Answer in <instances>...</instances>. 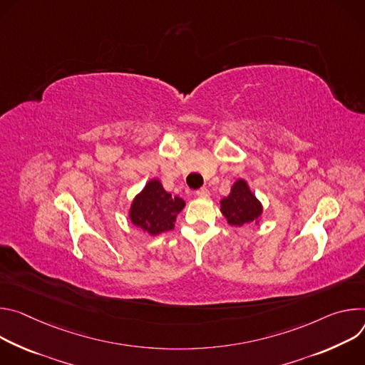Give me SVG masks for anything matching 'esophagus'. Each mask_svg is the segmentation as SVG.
<instances>
[{
  "mask_svg": "<svg viewBox=\"0 0 365 365\" xmlns=\"http://www.w3.org/2000/svg\"><path fill=\"white\" fill-rule=\"evenodd\" d=\"M195 194H197L198 197H209V195H210V192H209V190H207L206 187L197 190V191H195Z\"/></svg>",
  "mask_w": 365,
  "mask_h": 365,
  "instance_id": "esophagus-1",
  "label": "esophagus"
}]
</instances>
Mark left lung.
<instances>
[{"label": "left lung", "mask_w": 365, "mask_h": 365, "mask_svg": "<svg viewBox=\"0 0 365 365\" xmlns=\"http://www.w3.org/2000/svg\"><path fill=\"white\" fill-rule=\"evenodd\" d=\"M220 210L232 226H242L257 220L262 207L244 180H237L227 197L220 201Z\"/></svg>", "instance_id": "left-lung-1"}]
</instances>
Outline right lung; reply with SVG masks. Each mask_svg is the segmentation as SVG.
<instances>
[{
	"label": "right lung",
	"instance_id": "obj_1",
	"mask_svg": "<svg viewBox=\"0 0 365 365\" xmlns=\"http://www.w3.org/2000/svg\"><path fill=\"white\" fill-rule=\"evenodd\" d=\"M184 206L182 198L173 197L158 180H152L135 198L130 219L138 227L148 230L150 235H158L174 229L175 217Z\"/></svg>",
	"mask_w": 365,
	"mask_h": 365
}]
</instances>
